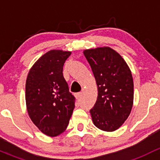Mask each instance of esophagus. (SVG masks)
Here are the masks:
<instances>
[{
  "label": "esophagus",
  "instance_id": "1",
  "mask_svg": "<svg viewBox=\"0 0 160 160\" xmlns=\"http://www.w3.org/2000/svg\"><path fill=\"white\" fill-rule=\"evenodd\" d=\"M81 96H82V93H77L75 94V98H77V100L80 99V98H81Z\"/></svg>",
  "mask_w": 160,
  "mask_h": 160
}]
</instances>
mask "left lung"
<instances>
[{
	"instance_id": "8db88e82",
	"label": "left lung",
	"mask_w": 160,
	"mask_h": 160,
	"mask_svg": "<svg viewBox=\"0 0 160 160\" xmlns=\"http://www.w3.org/2000/svg\"><path fill=\"white\" fill-rule=\"evenodd\" d=\"M83 54L98 85V98L90 111L93 125L102 131L114 132L123 125L132 111V72L122 56L110 47L85 49Z\"/></svg>"
}]
</instances>
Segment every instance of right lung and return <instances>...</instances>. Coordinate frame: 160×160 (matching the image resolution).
<instances>
[{"instance_id":"1","label":"right lung","mask_w":160,"mask_h":160,"mask_svg":"<svg viewBox=\"0 0 160 160\" xmlns=\"http://www.w3.org/2000/svg\"><path fill=\"white\" fill-rule=\"evenodd\" d=\"M71 52L50 50L34 63L25 83V101L32 122L50 137L67 129L75 107V98L62 75Z\"/></svg>"}]
</instances>
